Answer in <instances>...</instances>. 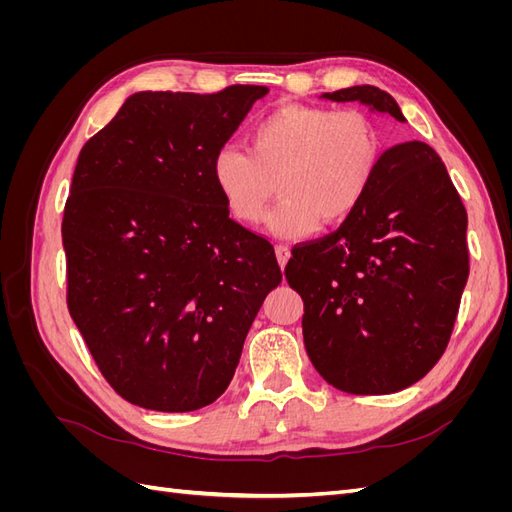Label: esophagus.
<instances>
[{"mask_svg": "<svg viewBox=\"0 0 512 512\" xmlns=\"http://www.w3.org/2000/svg\"><path fill=\"white\" fill-rule=\"evenodd\" d=\"M275 256H277V262H280V267L284 269L286 262L290 260V247L288 245H275Z\"/></svg>", "mask_w": 512, "mask_h": 512, "instance_id": "esophagus-1", "label": "esophagus"}]
</instances>
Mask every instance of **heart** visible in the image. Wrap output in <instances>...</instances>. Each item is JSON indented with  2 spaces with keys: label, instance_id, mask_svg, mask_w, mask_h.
<instances>
[{
  "label": "heart",
  "instance_id": "heart-1",
  "mask_svg": "<svg viewBox=\"0 0 512 512\" xmlns=\"http://www.w3.org/2000/svg\"><path fill=\"white\" fill-rule=\"evenodd\" d=\"M382 160V136L356 108L282 106L260 119L247 149L226 145L213 153L211 181L243 224H258L277 190L282 200L267 228L297 239L318 224L344 222L367 196Z\"/></svg>",
  "mask_w": 512,
  "mask_h": 512
}]
</instances>
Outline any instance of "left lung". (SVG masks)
I'll return each mask as SVG.
<instances>
[{
    "label": "left lung",
    "instance_id": "left-lung-1",
    "mask_svg": "<svg viewBox=\"0 0 512 512\" xmlns=\"http://www.w3.org/2000/svg\"><path fill=\"white\" fill-rule=\"evenodd\" d=\"M322 98L406 121L371 85ZM466 230V209L436 151L410 141L382 153L359 209L329 237L292 250L284 271L303 299L305 350L324 380L384 395L438 363L468 282Z\"/></svg>",
    "mask_w": 512,
    "mask_h": 512
}]
</instances>
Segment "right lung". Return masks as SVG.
I'll use <instances>...</instances> for the list:
<instances>
[{"label":"right lung","instance_id":"add662e5","mask_svg":"<svg viewBox=\"0 0 512 512\" xmlns=\"http://www.w3.org/2000/svg\"><path fill=\"white\" fill-rule=\"evenodd\" d=\"M267 94L138 91L76 160L61 224L68 309L102 376L134 406L213 404L282 282L273 245L228 218L211 181L213 153Z\"/></svg>","mask_w":512,"mask_h":512}]
</instances>
